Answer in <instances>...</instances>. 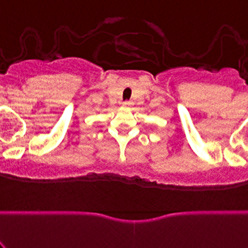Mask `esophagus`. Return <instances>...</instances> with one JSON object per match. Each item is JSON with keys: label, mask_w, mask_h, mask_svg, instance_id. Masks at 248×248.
Here are the masks:
<instances>
[{"label": "esophagus", "mask_w": 248, "mask_h": 248, "mask_svg": "<svg viewBox=\"0 0 248 248\" xmlns=\"http://www.w3.org/2000/svg\"><path fill=\"white\" fill-rule=\"evenodd\" d=\"M122 106H124V107H131L132 106V102H128V101L124 102V103H122Z\"/></svg>", "instance_id": "obj_1"}]
</instances>
